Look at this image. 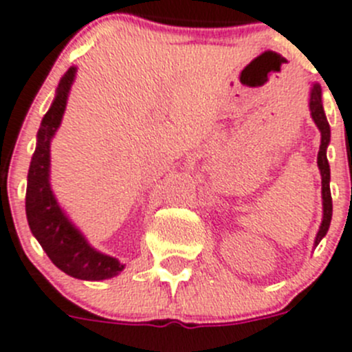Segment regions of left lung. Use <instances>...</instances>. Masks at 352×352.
Listing matches in <instances>:
<instances>
[{
	"label": "left lung",
	"instance_id": "8db88e82",
	"mask_svg": "<svg viewBox=\"0 0 352 352\" xmlns=\"http://www.w3.org/2000/svg\"><path fill=\"white\" fill-rule=\"evenodd\" d=\"M309 111L313 116L314 123L320 128L321 131V144H320V153H318V168L321 173V198H323V221H321L320 231L316 234V241L314 245L324 238L328 232L331 222V195H330V165L327 160V147L330 144V124H328L327 116L323 111V102H321V87L314 85L311 90L309 97Z\"/></svg>",
	"mask_w": 352,
	"mask_h": 352
}]
</instances>
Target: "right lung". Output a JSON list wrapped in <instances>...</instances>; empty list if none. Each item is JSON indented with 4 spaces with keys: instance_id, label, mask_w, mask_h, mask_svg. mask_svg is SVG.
<instances>
[{
    "instance_id": "right-lung-1",
    "label": "right lung",
    "mask_w": 352,
    "mask_h": 352,
    "mask_svg": "<svg viewBox=\"0 0 352 352\" xmlns=\"http://www.w3.org/2000/svg\"><path fill=\"white\" fill-rule=\"evenodd\" d=\"M74 76L76 67H69L58 83L50 109L41 120L28 173L25 213L31 232L60 271L78 280L100 281L120 274L124 265L88 245L85 236L58 206L50 187V142L60 126Z\"/></svg>"
}]
</instances>
